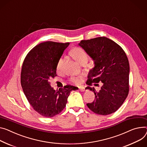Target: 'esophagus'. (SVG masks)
<instances>
[{
  "mask_svg": "<svg viewBox=\"0 0 147 147\" xmlns=\"http://www.w3.org/2000/svg\"><path fill=\"white\" fill-rule=\"evenodd\" d=\"M79 89H80V91L81 92H84L85 91V88L83 86H81L79 87Z\"/></svg>",
  "mask_w": 147,
  "mask_h": 147,
  "instance_id": "1",
  "label": "esophagus"
}]
</instances>
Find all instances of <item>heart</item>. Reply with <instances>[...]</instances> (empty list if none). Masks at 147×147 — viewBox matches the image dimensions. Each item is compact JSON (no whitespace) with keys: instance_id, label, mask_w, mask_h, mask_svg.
<instances>
[{"instance_id":"1","label":"heart","mask_w":147,"mask_h":147,"mask_svg":"<svg viewBox=\"0 0 147 147\" xmlns=\"http://www.w3.org/2000/svg\"><path fill=\"white\" fill-rule=\"evenodd\" d=\"M71 55L74 58V59L78 63L84 59H85V58L87 59V55H86V53L84 52V50H82V49H81L80 48H75L72 49L71 51ZM62 62V58H61L58 63V65H57V69H58L60 67ZM71 81L72 82L78 84L81 83V82L82 81V79L81 77L72 78L71 79Z\"/></svg>"}]
</instances>
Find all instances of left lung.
<instances>
[{"instance_id":"8db88e82","label":"left lung","mask_w":147,"mask_h":147,"mask_svg":"<svg viewBox=\"0 0 147 147\" xmlns=\"http://www.w3.org/2000/svg\"><path fill=\"white\" fill-rule=\"evenodd\" d=\"M78 45L94 62V67L88 73L87 84H102L99 91L90 86L85 88L95 94L94 100L86 105L97 114H112L128 94L129 65L127 56L119 45L106 37L81 40Z\"/></svg>"}]
</instances>
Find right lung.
I'll list each match as a JSON object with an SVG mask.
<instances>
[{"mask_svg":"<svg viewBox=\"0 0 147 147\" xmlns=\"http://www.w3.org/2000/svg\"><path fill=\"white\" fill-rule=\"evenodd\" d=\"M69 43L47 41L39 43L27 55L21 72V85L30 105L41 115L51 118L66 107L72 91L78 89L67 85L53 89L49 80L56 75L58 63Z\"/></svg>","mask_w":147,"mask_h":147,"instance_id":"obj_1","label":"right lung"}]
</instances>
